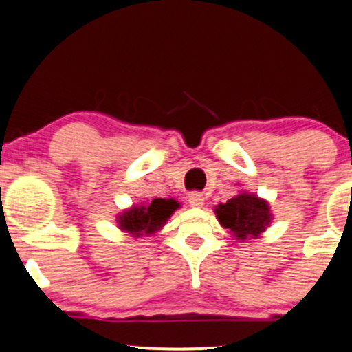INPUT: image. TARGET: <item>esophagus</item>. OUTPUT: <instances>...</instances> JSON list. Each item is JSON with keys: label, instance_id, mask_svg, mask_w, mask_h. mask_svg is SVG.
Returning <instances> with one entry per match:
<instances>
[{"label": "esophagus", "instance_id": "1", "mask_svg": "<svg viewBox=\"0 0 352 352\" xmlns=\"http://www.w3.org/2000/svg\"><path fill=\"white\" fill-rule=\"evenodd\" d=\"M204 195L200 194V192H192V194H188V204H190L192 207H202L204 206Z\"/></svg>", "mask_w": 352, "mask_h": 352}]
</instances>
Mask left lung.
I'll use <instances>...</instances> for the list:
<instances>
[{
  "instance_id": "8db88e82",
  "label": "left lung",
  "mask_w": 352,
  "mask_h": 352,
  "mask_svg": "<svg viewBox=\"0 0 352 352\" xmlns=\"http://www.w3.org/2000/svg\"><path fill=\"white\" fill-rule=\"evenodd\" d=\"M215 214L222 227L229 229L241 241L247 237H257L270 222L267 202L254 194L235 195L226 204H220L215 208Z\"/></svg>"
}]
</instances>
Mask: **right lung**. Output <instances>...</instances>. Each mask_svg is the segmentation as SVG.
Returning a JSON list of instances; mask_svg holds the SVG:
<instances>
[{
	"label": "right lung",
	"instance_id": "obj_1",
	"mask_svg": "<svg viewBox=\"0 0 352 352\" xmlns=\"http://www.w3.org/2000/svg\"><path fill=\"white\" fill-rule=\"evenodd\" d=\"M179 208V202L172 199H153L152 204L142 207H133L120 215V227L132 235L153 234L165 223L173 210Z\"/></svg>",
	"mask_w": 352,
	"mask_h": 352
}]
</instances>
